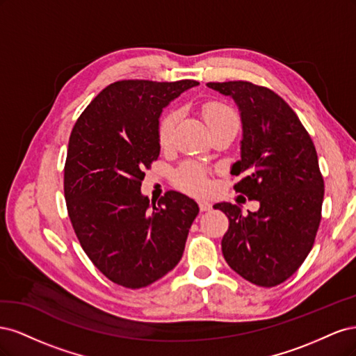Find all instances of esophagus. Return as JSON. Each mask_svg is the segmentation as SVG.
I'll return each mask as SVG.
<instances>
[{
    "label": "esophagus",
    "mask_w": 356,
    "mask_h": 356,
    "mask_svg": "<svg viewBox=\"0 0 356 356\" xmlns=\"http://www.w3.org/2000/svg\"><path fill=\"white\" fill-rule=\"evenodd\" d=\"M199 209L202 211V212H204V211H209L211 208H212V203L209 202V200H204V199H200L199 202Z\"/></svg>",
    "instance_id": "obj_1"
}]
</instances>
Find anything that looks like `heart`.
<instances>
[{
  "mask_svg": "<svg viewBox=\"0 0 356 356\" xmlns=\"http://www.w3.org/2000/svg\"><path fill=\"white\" fill-rule=\"evenodd\" d=\"M202 114L204 122L208 123L211 131L213 127L220 126L224 122L238 118L232 106L227 104H222L218 101H212L203 105ZM178 120V111H168L161 115L159 126H157V139L161 147H168L172 143V136H174L175 124ZM177 186L182 190H186L193 195H202V193L209 188V177L208 172L204 170L196 161H186L182 163L174 175Z\"/></svg>",
  "mask_w": 356,
  "mask_h": 356,
  "instance_id": "heart-1",
  "label": "heart"
}]
</instances>
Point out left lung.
<instances>
[{
  "label": "left lung",
  "instance_id": "1",
  "mask_svg": "<svg viewBox=\"0 0 356 356\" xmlns=\"http://www.w3.org/2000/svg\"><path fill=\"white\" fill-rule=\"evenodd\" d=\"M238 104L243 139L232 175L234 190L260 209L217 203L229 218L221 241L225 261L246 281L276 286L293 276L314 246L324 200L316 148L294 110L273 90L251 81L208 83Z\"/></svg>",
  "mask_w": 356,
  "mask_h": 356
}]
</instances>
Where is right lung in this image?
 Wrapping results in <instances>:
<instances>
[{
    "instance_id": "obj_1",
    "label": "right lung",
    "mask_w": 356,
    "mask_h": 356,
    "mask_svg": "<svg viewBox=\"0 0 356 356\" xmlns=\"http://www.w3.org/2000/svg\"><path fill=\"white\" fill-rule=\"evenodd\" d=\"M196 80L111 83L86 106L63 168L68 217L84 252L111 282L144 288L181 260L197 203L166 191L157 207L141 195L160 153L161 110Z\"/></svg>"
}]
</instances>
